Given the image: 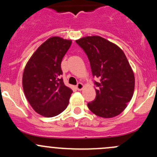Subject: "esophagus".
<instances>
[{
	"label": "esophagus",
	"instance_id": "34e87169",
	"mask_svg": "<svg viewBox=\"0 0 157 157\" xmlns=\"http://www.w3.org/2000/svg\"><path fill=\"white\" fill-rule=\"evenodd\" d=\"M83 88V84L81 83H78L77 85V89L78 90H82Z\"/></svg>",
	"mask_w": 157,
	"mask_h": 157
}]
</instances>
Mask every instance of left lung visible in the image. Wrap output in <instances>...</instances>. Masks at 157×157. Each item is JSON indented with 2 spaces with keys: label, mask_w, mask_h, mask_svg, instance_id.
I'll use <instances>...</instances> for the list:
<instances>
[{
  "label": "left lung",
  "mask_w": 157,
  "mask_h": 157,
  "mask_svg": "<svg viewBox=\"0 0 157 157\" xmlns=\"http://www.w3.org/2000/svg\"><path fill=\"white\" fill-rule=\"evenodd\" d=\"M88 57L96 87V99L87 104L102 118L117 116L127 107L134 94V75L124 52L118 45L98 36L76 40Z\"/></svg>",
  "instance_id": "8db88e82"
}]
</instances>
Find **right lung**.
Segmentation results:
<instances>
[{
  "instance_id": "obj_1",
  "label": "right lung",
  "mask_w": 157,
  "mask_h": 157,
  "mask_svg": "<svg viewBox=\"0 0 157 157\" xmlns=\"http://www.w3.org/2000/svg\"><path fill=\"white\" fill-rule=\"evenodd\" d=\"M71 40L54 36L42 43L28 61L23 74L25 96L39 115L54 117L67 107L73 93L64 85L61 64Z\"/></svg>"
}]
</instances>
